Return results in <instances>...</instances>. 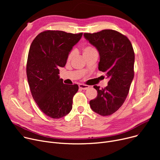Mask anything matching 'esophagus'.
Here are the masks:
<instances>
[{
    "label": "esophagus",
    "mask_w": 160,
    "mask_h": 160,
    "mask_svg": "<svg viewBox=\"0 0 160 160\" xmlns=\"http://www.w3.org/2000/svg\"><path fill=\"white\" fill-rule=\"evenodd\" d=\"M89 88V86L88 85H85V84H83V83H81V84H79V88H80L81 89H88Z\"/></svg>",
    "instance_id": "esophagus-1"
}]
</instances>
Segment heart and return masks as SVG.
Returning <instances> with one entry per match:
<instances>
[{"mask_svg": "<svg viewBox=\"0 0 160 160\" xmlns=\"http://www.w3.org/2000/svg\"><path fill=\"white\" fill-rule=\"evenodd\" d=\"M95 49L91 46H86L83 48L82 49V51H83V54L85 55V54H89V53H91L92 52H94L95 51ZM73 56V52H70V54H69L68 56V58H67V60L69 61L71 60V59L72 58V57Z\"/></svg>", "mask_w": 160, "mask_h": 160, "instance_id": "heart-1", "label": "heart"}]
</instances>
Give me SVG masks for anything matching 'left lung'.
Masks as SVG:
<instances>
[{"label":"left lung","mask_w":160,"mask_h":160,"mask_svg":"<svg viewBox=\"0 0 160 160\" xmlns=\"http://www.w3.org/2000/svg\"><path fill=\"white\" fill-rule=\"evenodd\" d=\"M83 36L98 51V70L106 73L109 82L105 88L97 91V97L89 101L92 110L102 115H110L123 104L134 77L135 54L131 42L120 32L103 30Z\"/></svg>","instance_id":"8db88e82"}]
</instances>
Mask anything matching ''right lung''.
<instances>
[{
  "label": "right lung",
  "mask_w": 160,
  "mask_h": 160,
  "mask_svg": "<svg viewBox=\"0 0 160 160\" xmlns=\"http://www.w3.org/2000/svg\"><path fill=\"white\" fill-rule=\"evenodd\" d=\"M82 34L47 30L38 34L30 45L27 64L28 82L37 105L50 118H62L72 110L78 86L63 83L58 75L59 67L65 65Z\"/></svg>",
  "instance_id": "obj_1"
}]
</instances>
